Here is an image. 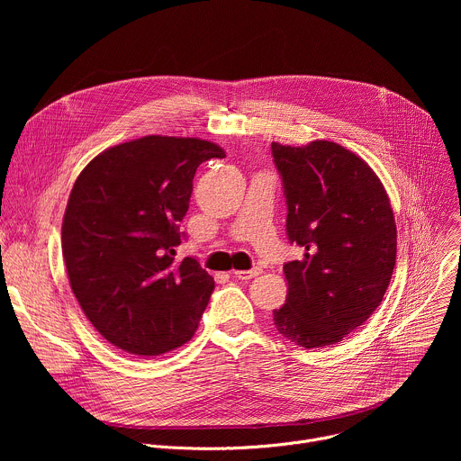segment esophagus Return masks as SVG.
I'll use <instances>...</instances> for the list:
<instances>
[{
	"instance_id": "1",
	"label": "esophagus",
	"mask_w": 461,
	"mask_h": 461,
	"mask_svg": "<svg viewBox=\"0 0 461 461\" xmlns=\"http://www.w3.org/2000/svg\"><path fill=\"white\" fill-rule=\"evenodd\" d=\"M260 274V268H251V270H237L233 272V277L235 279H240V281H249L253 277H257Z\"/></svg>"
}]
</instances>
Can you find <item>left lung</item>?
Returning a JSON list of instances; mask_svg holds the SVG:
<instances>
[{
    "label": "left lung",
    "mask_w": 461,
    "mask_h": 461,
    "mask_svg": "<svg viewBox=\"0 0 461 461\" xmlns=\"http://www.w3.org/2000/svg\"><path fill=\"white\" fill-rule=\"evenodd\" d=\"M286 196V303L277 332L303 348L343 341L381 304L396 265L398 233L388 194L356 153L328 140L272 144Z\"/></svg>",
    "instance_id": "8db88e82"
}]
</instances>
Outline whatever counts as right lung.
I'll list each match as a JSON object with an SVG mask.
<instances>
[{"mask_svg": "<svg viewBox=\"0 0 461 461\" xmlns=\"http://www.w3.org/2000/svg\"><path fill=\"white\" fill-rule=\"evenodd\" d=\"M226 153L213 142L149 135L109 148L77 178L61 251L86 317L116 348L160 356L187 343L213 277L175 248L196 167Z\"/></svg>", "mask_w": 461, "mask_h": 461, "instance_id": "obj_1", "label": "right lung"}]
</instances>
